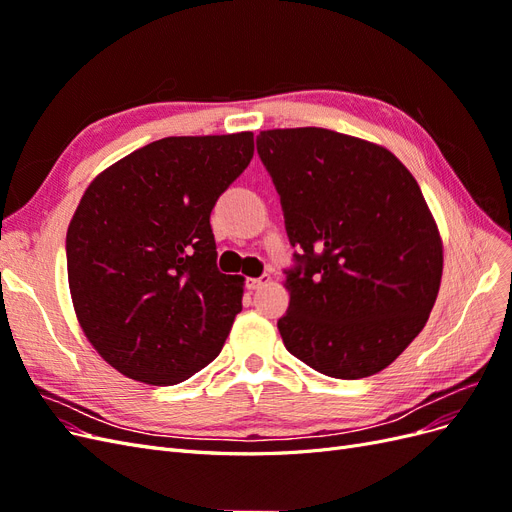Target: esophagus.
Segmentation results:
<instances>
[{"label":"esophagus","mask_w":512,"mask_h":512,"mask_svg":"<svg viewBox=\"0 0 512 512\" xmlns=\"http://www.w3.org/2000/svg\"><path fill=\"white\" fill-rule=\"evenodd\" d=\"M265 284H269V275H262V277H247L245 280V288L247 290H258Z\"/></svg>","instance_id":"esophagus-1"}]
</instances>
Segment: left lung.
<instances>
[{"label":"left lung","instance_id":"left-lung-1","mask_svg":"<svg viewBox=\"0 0 512 512\" xmlns=\"http://www.w3.org/2000/svg\"><path fill=\"white\" fill-rule=\"evenodd\" d=\"M256 149L299 250L277 320L286 350L329 378L378 374L438 297L442 243L421 188L391 151L324 128L260 132Z\"/></svg>","mask_w":512,"mask_h":512}]
</instances>
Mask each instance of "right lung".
<instances>
[{"label": "right lung", "instance_id": "1", "mask_svg": "<svg viewBox=\"0 0 512 512\" xmlns=\"http://www.w3.org/2000/svg\"><path fill=\"white\" fill-rule=\"evenodd\" d=\"M254 156V134L170 136L94 179L68 228L72 303L102 359L170 386L220 354L243 277L218 269L209 224Z\"/></svg>", "mask_w": 512, "mask_h": 512}]
</instances>
